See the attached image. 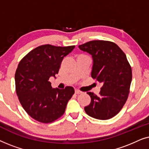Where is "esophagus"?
<instances>
[{
	"label": "esophagus",
	"mask_w": 149,
	"mask_h": 149,
	"mask_svg": "<svg viewBox=\"0 0 149 149\" xmlns=\"http://www.w3.org/2000/svg\"><path fill=\"white\" fill-rule=\"evenodd\" d=\"M74 92H75V93H76V94H81V93H82V91L77 90V89H75Z\"/></svg>",
	"instance_id": "obj_1"
}]
</instances>
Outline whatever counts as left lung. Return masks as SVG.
I'll list each match as a JSON object with an SVG mask.
<instances>
[{
  "label": "left lung",
  "instance_id": "1",
  "mask_svg": "<svg viewBox=\"0 0 149 149\" xmlns=\"http://www.w3.org/2000/svg\"><path fill=\"white\" fill-rule=\"evenodd\" d=\"M79 47L92 56L91 77L102 84L98 96L87 93L91 102L85 107V111L95 119H111L119 113L127 100L132 79L131 66L115 42L91 40Z\"/></svg>",
  "mask_w": 149,
  "mask_h": 149
}]
</instances>
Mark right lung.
<instances>
[{
	"label": "right lung",
	"instance_id": "obj_1",
	"mask_svg": "<svg viewBox=\"0 0 149 149\" xmlns=\"http://www.w3.org/2000/svg\"><path fill=\"white\" fill-rule=\"evenodd\" d=\"M74 47L40 45L18 64L15 74L16 93L24 109L36 121L52 123L64 113L74 89L70 86L64 89L52 88L49 79L56 77L64 57Z\"/></svg>",
	"mask_w": 149,
	"mask_h": 149
}]
</instances>
